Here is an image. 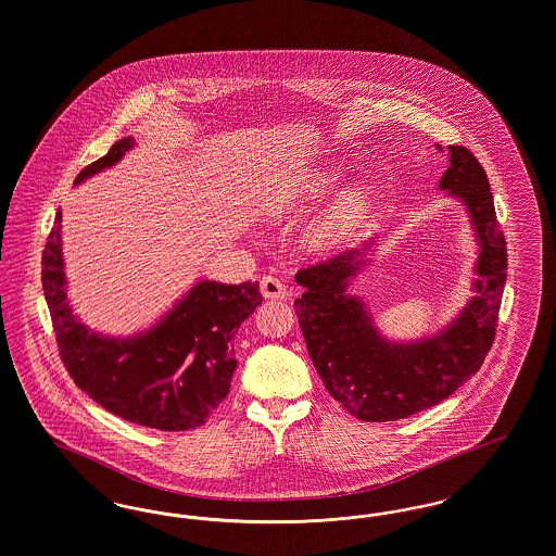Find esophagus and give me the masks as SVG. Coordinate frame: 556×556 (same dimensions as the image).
Here are the masks:
<instances>
[{
  "label": "esophagus",
  "mask_w": 556,
  "mask_h": 556,
  "mask_svg": "<svg viewBox=\"0 0 556 556\" xmlns=\"http://www.w3.org/2000/svg\"><path fill=\"white\" fill-rule=\"evenodd\" d=\"M261 291L266 300H286L290 295V291L286 288V283L273 275H266L261 281Z\"/></svg>",
  "instance_id": "obj_1"
}]
</instances>
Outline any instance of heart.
Here are the masks:
<instances>
[{"mask_svg": "<svg viewBox=\"0 0 556 556\" xmlns=\"http://www.w3.org/2000/svg\"><path fill=\"white\" fill-rule=\"evenodd\" d=\"M336 181H338V173H333V170H325V173L315 177V186L317 187H331ZM363 204H365V193L361 189L344 191L331 208L333 225L342 227V225L352 223L358 216V212L363 211Z\"/></svg>", "mask_w": 556, "mask_h": 556, "instance_id": "obj_1", "label": "heart"}]
</instances>
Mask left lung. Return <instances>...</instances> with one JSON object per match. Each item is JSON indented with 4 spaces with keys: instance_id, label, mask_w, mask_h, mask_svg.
Masks as SVG:
<instances>
[{
    "instance_id": "8db88e82",
    "label": "left lung",
    "mask_w": 556,
    "mask_h": 556,
    "mask_svg": "<svg viewBox=\"0 0 556 556\" xmlns=\"http://www.w3.org/2000/svg\"><path fill=\"white\" fill-rule=\"evenodd\" d=\"M442 152V146H435ZM440 191L456 198L477 241L473 295L438 333L410 342L386 338L369 304L350 293L379 238L295 275L304 293L293 302L308 354L327 392L369 424L406 419L476 375L494 342L506 283V241L496 220L488 175L463 146H448Z\"/></svg>"
}]
</instances>
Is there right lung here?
Here are the masks:
<instances>
[{
  "label": "right lung",
  "instance_id": "right-lung-1",
  "mask_svg": "<svg viewBox=\"0 0 556 556\" xmlns=\"http://www.w3.org/2000/svg\"><path fill=\"white\" fill-rule=\"evenodd\" d=\"M135 146L118 139L106 156L83 168L75 186L121 162ZM41 281L62 363L100 406L129 424L186 431L204 424L229 394L238 367L239 325L263 302L258 281L227 286L202 279L143 331L106 336L75 315L62 256V212L41 258Z\"/></svg>",
  "mask_w": 556,
  "mask_h": 556
}]
</instances>
